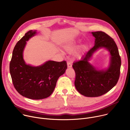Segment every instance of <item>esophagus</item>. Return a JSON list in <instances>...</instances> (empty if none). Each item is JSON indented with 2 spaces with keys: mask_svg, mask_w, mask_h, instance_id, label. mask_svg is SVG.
Segmentation results:
<instances>
[{
  "mask_svg": "<svg viewBox=\"0 0 130 130\" xmlns=\"http://www.w3.org/2000/svg\"><path fill=\"white\" fill-rule=\"evenodd\" d=\"M67 67L68 68H71L72 67V64L70 62H67Z\"/></svg>",
  "mask_w": 130,
  "mask_h": 130,
  "instance_id": "34e87169",
  "label": "esophagus"
}]
</instances>
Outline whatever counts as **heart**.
<instances>
[{
	"label": "heart",
	"mask_w": 130,
	"mask_h": 130,
	"mask_svg": "<svg viewBox=\"0 0 130 130\" xmlns=\"http://www.w3.org/2000/svg\"><path fill=\"white\" fill-rule=\"evenodd\" d=\"M80 42L77 40H72L66 42L63 45L64 50L67 53L71 54L75 52L79 46ZM88 46L86 44L82 45L79 47L78 49L74 53L73 59L75 60H78L80 59L84 53L87 50Z\"/></svg>",
	"instance_id": "b5f03b06"
}]
</instances>
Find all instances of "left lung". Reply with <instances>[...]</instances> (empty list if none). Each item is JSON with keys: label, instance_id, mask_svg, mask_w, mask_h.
Masks as SVG:
<instances>
[{"label": "left lung", "instance_id": "left-lung-1", "mask_svg": "<svg viewBox=\"0 0 130 130\" xmlns=\"http://www.w3.org/2000/svg\"><path fill=\"white\" fill-rule=\"evenodd\" d=\"M95 45L82 57L81 61L74 63L72 67L76 73L75 87L81 95L88 97L102 96L117 84L120 75L121 59L118 47L114 41L102 31L91 32ZM103 48L110 53V64L106 68L100 70L89 62L94 53Z\"/></svg>", "mask_w": 130, "mask_h": 130}]
</instances>
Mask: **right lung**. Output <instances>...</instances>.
<instances>
[{
    "mask_svg": "<svg viewBox=\"0 0 130 130\" xmlns=\"http://www.w3.org/2000/svg\"><path fill=\"white\" fill-rule=\"evenodd\" d=\"M36 30H30L16 44L10 63V72L14 86L23 96L33 100L49 97L59 78L67 69L66 61H48L33 66L26 63L23 53L27 42L36 35Z\"/></svg>",
    "mask_w": 130,
    "mask_h": 130,
    "instance_id": "right-lung-1",
    "label": "right lung"
}]
</instances>
